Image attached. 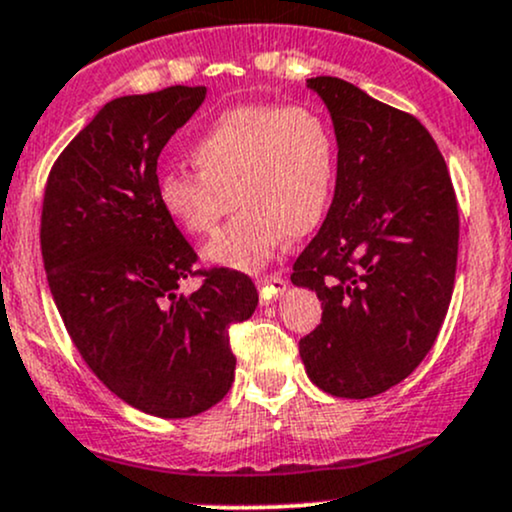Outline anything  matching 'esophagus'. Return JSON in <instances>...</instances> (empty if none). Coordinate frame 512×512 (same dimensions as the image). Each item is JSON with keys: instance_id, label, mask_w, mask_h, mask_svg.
Here are the masks:
<instances>
[{"instance_id": "1", "label": "esophagus", "mask_w": 512, "mask_h": 512, "mask_svg": "<svg viewBox=\"0 0 512 512\" xmlns=\"http://www.w3.org/2000/svg\"><path fill=\"white\" fill-rule=\"evenodd\" d=\"M257 286H260L262 301H272V299H277L279 294H284V291H286V279L277 272L265 274V277L257 279Z\"/></svg>"}]
</instances>
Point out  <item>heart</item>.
<instances>
[{"label": "heart", "mask_w": 512, "mask_h": 512, "mask_svg": "<svg viewBox=\"0 0 512 512\" xmlns=\"http://www.w3.org/2000/svg\"><path fill=\"white\" fill-rule=\"evenodd\" d=\"M189 157L196 172L160 174L157 201L192 238H209L243 206L206 250L209 262L243 272L318 226L338 172L333 126L306 104L230 106L194 138Z\"/></svg>", "instance_id": "b5f03b06"}]
</instances>
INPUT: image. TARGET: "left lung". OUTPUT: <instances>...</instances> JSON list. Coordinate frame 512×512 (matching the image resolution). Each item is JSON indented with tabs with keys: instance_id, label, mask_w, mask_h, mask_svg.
Segmentation results:
<instances>
[{
	"instance_id": "8db88e82",
	"label": "left lung",
	"mask_w": 512,
	"mask_h": 512,
	"mask_svg": "<svg viewBox=\"0 0 512 512\" xmlns=\"http://www.w3.org/2000/svg\"><path fill=\"white\" fill-rule=\"evenodd\" d=\"M306 84L333 116L338 179L291 274L323 301L299 352L318 389L369 398L406 379L435 345L457 272V196L415 116L338 77Z\"/></svg>"
}]
</instances>
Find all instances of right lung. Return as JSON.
<instances>
[{"instance_id": "add662e5", "label": "right lung", "mask_w": 512, "mask_h": 512, "mask_svg": "<svg viewBox=\"0 0 512 512\" xmlns=\"http://www.w3.org/2000/svg\"><path fill=\"white\" fill-rule=\"evenodd\" d=\"M204 99L206 87L177 84L109 101L55 160L43 194V265L67 333L106 389L157 418L226 396L228 328L257 308L247 274L194 269V247L157 201V157ZM187 276L205 282L179 297Z\"/></svg>"}]
</instances>
